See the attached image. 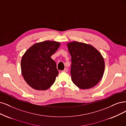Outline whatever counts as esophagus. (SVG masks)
<instances>
[{
	"instance_id": "obj_1",
	"label": "esophagus",
	"mask_w": 126,
	"mask_h": 126,
	"mask_svg": "<svg viewBox=\"0 0 126 126\" xmlns=\"http://www.w3.org/2000/svg\"><path fill=\"white\" fill-rule=\"evenodd\" d=\"M63 72H65V73H67L68 72V69L67 68H65L63 71H62Z\"/></svg>"
}]
</instances>
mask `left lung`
<instances>
[{
  "mask_svg": "<svg viewBox=\"0 0 126 126\" xmlns=\"http://www.w3.org/2000/svg\"><path fill=\"white\" fill-rule=\"evenodd\" d=\"M71 55L72 80L81 89L96 85L103 77L105 63L99 51L90 45L77 41L67 44Z\"/></svg>",
  "mask_w": 126,
  "mask_h": 126,
  "instance_id": "obj_1",
  "label": "left lung"
}]
</instances>
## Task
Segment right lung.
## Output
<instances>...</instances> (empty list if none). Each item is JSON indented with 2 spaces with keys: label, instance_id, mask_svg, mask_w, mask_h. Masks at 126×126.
I'll use <instances>...</instances> for the list:
<instances>
[{
  "label": "right lung",
  "instance_id": "right-lung-1",
  "mask_svg": "<svg viewBox=\"0 0 126 126\" xmlns=\"http://www.w3.org/2000/svg\"><path fill=\"white\" fill-rule=\"evenodd\" d=\"M60 46L57 41L46 40L31 46L23 55L21 72L25 81L32 88L46 90L52 86L59 74L52 56Z\"/></svg>",
  "mask_w": 126,
  "mask_h": 126
}]
</instances>
